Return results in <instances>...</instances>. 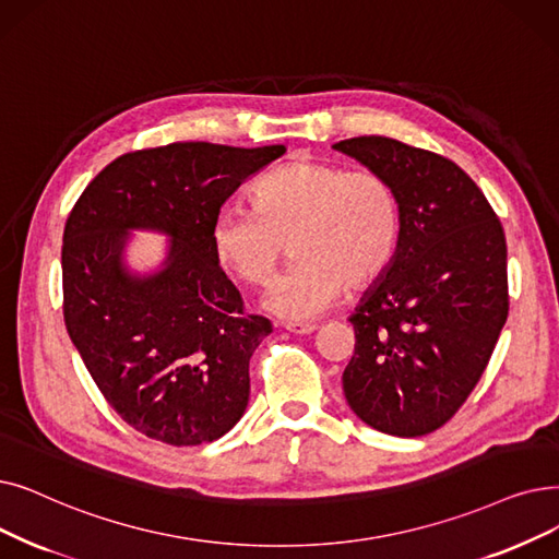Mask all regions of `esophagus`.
Masks as SVG:
<instances>
[{
  "instance_id": "obj_1",
  "label": "esophagus",
  "mask_w": 559,
  "mask_h": 559,
  "mask_svg": "<svg viewBox=\"0 0 559 559\" xmlns=\"http://www.w3.org/2000/svg\"><path fill=\"white\" fill-rule=\"evenodd\" d=\"M283 326L289 333H295V335H308V333H312L314 329H318V324H312V322H285Z\"/></svg>"
}]
</instances>
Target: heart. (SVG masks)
Returning a JSON list of instances; mask_svg holds the SVG:
<instances>
[{
  "label": "heart",
  "instance_id": "heart-1",
  "mask_svg": "<svg viewBox=\"0 0 559 559\" xmlns=\"http://www.w3.org/2000/svg\"><path fill=\"white\" fill-rule=\"evenodd\" d=\"M253 205H224L214 214V258L239 281L264 285L287 241L297 262L262 297V308L289 322L324 312L343 285L360 289L391 264L400 239L397 197L383 176L360 168L293 159L266 174Z\"/></svg>",
  "mask_w": 559,
  "mask_h": 559
}]
</instances>
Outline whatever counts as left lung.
Masks as SVG:
<instances>
[{
	"mask_svg": "<svg viewBox=\"0 0 559 559\" xmlns=\"http://www.w3.org/2000/svg\"><path fill=\"white\" fill-rule=\"evenodd\" d=\"M391 182L400 239L388 270L349 322L356 345L343 372L354 414L414 439L466 402L507 322V245L489 201L461 168L388 136L335 143Z\"/></svg>",
	"mask_w": 559,
	"mask_h": 559,
	"instance_id": "left-lung-1",
	"label": "left lung"
}]
</instances>
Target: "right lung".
<instances>
[{
	"label": "right lung",
	"mask_w": 559,
	"mask_h": 559,
	"mask_svg": "<svg viewBox=\"0 0 559 559\" xmlns=\"http://www.w3.org/2000/svg\"><path fill=\"white\" fill-rule=\"evenodd\" d=\"M285 145L171 143L114 159L72 207L61 249L63 318L95 385L148 439L201 445L245 416L249 360L270 320L245 314L210 226ZM132 229L169 237L153 273L124 258Z\"/></svg>",
	"instance_id": "right-lung-1"
}]
</instances>
